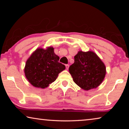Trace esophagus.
Here are the masks:
<instances>
[{
    "mask_svg": "<svg viewBox=\"0 0 129 129\" xmlns=\"http://www.w3.org/2000/svg\"><path fill=\"white\" fill-rule=\"evenodd\" d=\"M65 67H66V68H67V69H68L69 65L68 64H66V65H65Z\"/></svg>",
    "mask_w": 129,
    "mask_h": 129,
    "instance_id": "esophagus-1",
    "label": "esophagus"
}]
</instances>
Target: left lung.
<instances>
[{
    "mask_svg": "<svg viewBox=\"0 0 129 129\" xmlns=\"http://www.w3.org/2000/svg\"><path fill=\"white\" fill-rule=\"evenodd\" d=\"M69 71L78 86L89 90L101 84L105 76L106 68L93 52L79 51L75 56V62L69 67Z\"/></svg>",
    "mask_w": 129,
    "mask_h": 129,
    "instance_id": "obj_1",
    "label": "left lung"
}]
</instances>
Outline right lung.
I'll use <instances>...</instances> for the list:
<instances>
[{
	"instance_id": "right-lung-1",
	"label": "right lung",
	"mask_w": 129,
	"mask_h": 129,
	"mask_svg": "<svg viewBox=\"0 0 129 129\" xmlns=\"http://www.w3.org/2000/svg\"><path fill=\"white\" fill-rule=\"evenodd\" d=\"M58 60L59 57L54 53L52 47L36 49L26 62L24 69L26 78L35 87L47 88L65 69V65Z\"/></svg>"
}]
</instances>
